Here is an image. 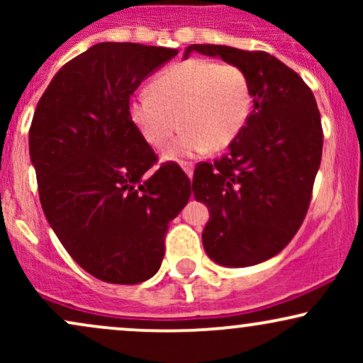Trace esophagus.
<instances>
[{
    "label": "esophagus",
    "instance_id": "esophagus-1",
    "mask_svg": "<svg viewBox=\"0 0 363 363\" xmlns=\"http://www.w3.org/2000/svg\"><path fill=\"white\" fill-rule=\"evenodd\" d=\"M181 167L184 169V172L187 174V176L193 177V172H194V164H191V162H182Z\"/></svg>",
    "mask_w": 363,
    "mask_h": 363
}]
</instances>
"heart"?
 I'll list each match as a JSON object with an SVG mask.
<instances>
[{
  "label": "heart",
  "instance_id": "obj_1",
  "mask_svg": "<svg viewBox=\"0 0 363 363\" xmlns=\"http://www.w3.org/2000/svg\"><path fill=\"white\" fill-rule=\"evenodd\" d=\"M252 111L251 80L235 65L186 60L170 66L150 90L129 99L128 112L152 147L164 148L181 124L182 135L165 160L218 152L237 140ZM179 121H177V118Z\"/></svg>",
  "mask_w": 363,
  "mask_h": 363
}]
</instances>
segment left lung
Instances as JSON below:
<instances>
[{
    "label": "left lung",
    "instance_id": "8db88e82",
    "mask_svg": "<svg viewBox=\"0 0 363 363\" xmlns=\"http://www.w3.org/2000/svg\"><path fill=\"white\" fill-rule=\"evenodd\" d=\"M247 73L252 112L242 133L215 164L194 170L193 193L210 220L203 247L216 264L244 268L286 247L306 218L323 155L314 94L294 69L264 51L193 44Z\"/></svg>",
    "mask_w": 363,
    "mask_h": 363
}]
</instances>
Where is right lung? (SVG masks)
Here are the masks:
<instances>
[{
  "label": "right lung",
  "instance_id": "1",
  "mask_svg": "<svg viewBox=\"0 0 363 363\" xmlns=\"http://www.w3.org/2000/svg\"><path fill=\"white\" fill-rule=\"evenodd\" d=\"M177 49L101 43L54 74L37 104L28 150L49 225L91 277L135 285L160 268L169 222L191 196L128 112L129 97Z\"/></svg>",
  "mask_w": 363,
  "mask_h": 363
}]
</instances>
